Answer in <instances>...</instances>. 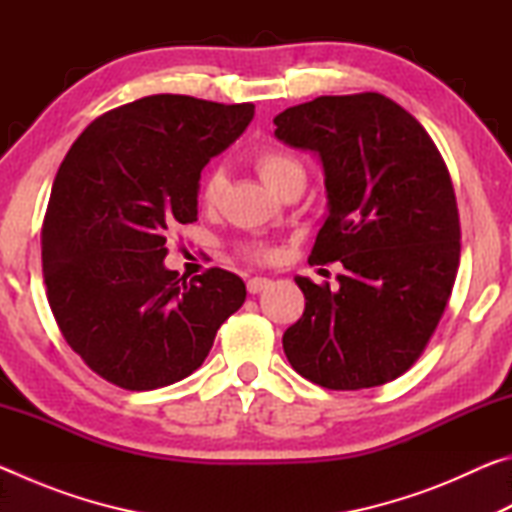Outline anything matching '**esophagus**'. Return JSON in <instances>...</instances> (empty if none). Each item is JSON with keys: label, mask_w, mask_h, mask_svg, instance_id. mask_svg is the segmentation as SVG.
Segmentation results:
<instances>
[{"label": "esophagus", "mask_w": 512, "mask_h": 512, "mask_svg": "<svg viewBox=\"0 0 512 512\" xmlns=\"http://www.w3.org/2000/svg\"><path fill=\"white\" fill-rule=\"evenodd\" d=\"M246 287H248V293H259V291L271 287V280H268V277H262V275H255L246 282Z\"/></svg>", "instance_id": "34e87169"}]
</instances>
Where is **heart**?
I'll return each mask as SVG.
<instances>
[{"instance_id":"obj_1","label":"heart","mask_w":512,"mask_h":512,"mask_svg":"<svg viewBox=\"0 0 512 512\" xmlns=\"http://www.w3.org/2000/svg\"><path fill=\"white\" fill-rule=\"evenodd\" d=\"M255 167L262 176L264 183L273 189V192H282L284 187L291 183L305 185V167L302 162L287 151L280 149H264L255 155ZM225 189V176L221 169H214L205 176L201 187V198L205 205H216ZM241 253L248 257H266L268 248L259 241H250V244L241 246Z\"/></svg>"}]
</instances>
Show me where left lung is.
Here are the masks:
<instances>
[{
    "label": "left lung",
    "mask_w": 512,
    "mask_h": 512,
    "mask_svg": "<svg viewBox=\"0 0 512 512\" xmlns=\"http://www.w3.org/2000/svg\"><path fill=\"white\" fill-rule=\"evenodd\" d=\"M273 124L277 140L323 164L327 216L309 259L345 268L334 291L296 277L307 302L284 354L332 391L386 384L427 348L456 280L461 223L443 155L377 92L318 97Z\"/></svg>",
    "instance_id": "obj_1"
}]
</instances>
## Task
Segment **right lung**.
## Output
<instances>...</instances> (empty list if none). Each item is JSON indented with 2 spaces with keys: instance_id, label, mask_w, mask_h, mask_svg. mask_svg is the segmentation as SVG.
<instances>
[{
  "instance_id": "right-lung-1",
  "label": "right lung",
  "mask_w": 512,
  "mask_h": 512,
  "mask_svg": "<svg viewBox=\"0 0 512 512\" xmlns=\"http://www.w3.org/2000/svg\"><path fill=\"white\" fill-rule=\"evenodd\" d=\"M253 103L153 94L106 112L67 151L42 223L49 307L88 366L126 391L192 375L246 300L235 273L164 266L167 232L198 219V180Z\"/></svg>"
}]
</instances>
